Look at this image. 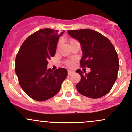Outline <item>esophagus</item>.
<instances>
[{
  "mask_svg": "<svg viewBox=\"0 0 132 132\" xmlns=\"http://www.w3.org/2000/svg\"><path fill=\"white\" fill-rule=\"evenodd\" d=\"M74 72H75V71H71V70H68V75L69 76H70V75H72V74H73Z\"/></svg>",
  "mask_w": 132,
  "mask_h": 132,
  "instance_id": "obj_1",
  "label": "esophagus"
}]
</instances>
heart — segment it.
Instances as JSON below:
<instances>
[{
    "mask_svg": "<svg viewBox=\"0 0 132 132\" xmlns=\"http://www.w3.org/2000/svg\"><path fill=\"white\" fill-rule=\"evenodd\" d=\"M73 41H75L74 40H71L70 41H69V43H71V42H73ZM66 64L68 65V66H72V64H73V61H67L66 63Z\"/></svg>",
    "mask_w": 132,
    "mask_h": 132,
    "instance_id": "heart-1",
    "label": "heart"
}]
</instances>
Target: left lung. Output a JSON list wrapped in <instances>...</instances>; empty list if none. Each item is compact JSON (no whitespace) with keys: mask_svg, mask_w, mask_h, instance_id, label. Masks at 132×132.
Instances as JSON below:
<instances>
[{"mask_svg":"<svg viewBox=\"0 0 132 132\" xmlns=\"http://www.w3.org/2000/svg\"><path fill=\"white\" fill-rule=\"evenodd\" d=\"M68 33L81 44V66L90 69L87 74L81 69L76 71L81 77L76 84L77 90L87 97H102L110 91L117 78L119 63L114 46L108 38L94 30H68Z\"/></svg>","mask_w":132,"mask_h":132,"instance_id":"obj_1","label":"left lung"}]
</instances>
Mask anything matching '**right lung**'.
Listing matches in <instances>:
<instances>
[{"label": "right lung", "mask_w": 132, "mask_h": 132, "mask_svg": "<svg viewBox=\"0 0 132 132\" xmlns=\"http://www.w3.org/2000/svg\"><path fill=\"white\" fill-rule=\"evenodd\" d=\"M64 31L40 30L27 38L20 48L15 70L21 87L31 99L44 101L53 97L67 77L65 68L54 71L47 68L48 59L55 54L59 38Z\"/></svg>", "instance_id": "right-lung-1"}]
</instances>
